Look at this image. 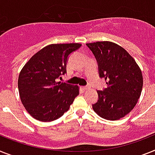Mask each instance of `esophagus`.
<instances>
[{"mask_svg": "<svg viewBox=\"0 0 155 155\" xmlns=\"http://www.w3.org/2000/svg\"><path fill=\"white\" fill-rule=\"evenodd\" d=\"M82 89H83V90H88V89H89V86H83L82 87Z\"/></svg>", "mask_w": 155, "mask_h": 155, "instance_id": "34e87169", "label": "esophagus"}]
</instances>
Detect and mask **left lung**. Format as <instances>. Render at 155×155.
<instances>
[{
  "mask_svg": "<svg viewBox=\"0 0 155 155\" xmlns=\"http://www.w3.org/2000/svg\"><path fill=\"white\" fill-rule=\"evenodd\" d=\"M98 63L101 78L107 88L98 90L94 112L108 120L124 117L134 108L141 95L143 74L135 60L122 47L109 41L86 43Z\"/></svg>",
  "mask_w": 155,
  "mask_h": 155,
  "instance_id": "obj_1",
  "label": "left lung"
}]
</instances>
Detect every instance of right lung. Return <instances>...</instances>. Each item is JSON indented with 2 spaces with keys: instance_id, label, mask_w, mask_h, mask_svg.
<instances>
[{
  "instance_id": "right-lung-1",
  "label": "right lung",
  "mask_w": 155,
  "mask_h": 155,
  "mask_svg": "<svg viewBox=\"0 0 155 155\" xmlns=\"http://www.w3.org/2000/svg\"><path fill=\"white\" fill-rule=\"evenodd\" d=\"M80 43L50 44L35 54L22 68L18 78L20 100L33 118L53 121L67 112L79 94L78 85L57 81L66 73L70 54Z\"/></svg>"
}]
</instances>
